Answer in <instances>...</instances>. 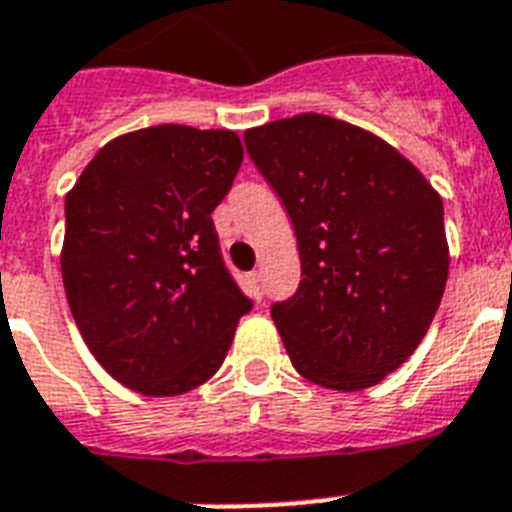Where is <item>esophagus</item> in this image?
<instances>
[{"label": "esophagus", "mask_w": 512, "mask_h": 512, "mask_svg": "<svg viewBox=\"0 0 512 512\" xmlns=\"http://www.w3.org/2000/svg\"><path fill=\"white\" fill-rule=\"evenodd\" d=\"M249 283H252V289H255V296H263V273H260V270H252V273H249Z\"/></svg>", "instance_id": "esophagus-1"}]
</instances>
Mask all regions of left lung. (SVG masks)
Segmentation results:
<instances>
[{
  "label": "left lung",
  "mask_w": 512,
  "mask_h": 512,
  "mask_svg": "<svg viewBox=\"0 0 512 512\" xmlns=\"http://www.w3.org/2000/svg\"><path fill=\"white\" fill-rule=\"evenodd\" d=\"M294 223L302 283L273 304L291 364L322 388L364 390L427 336L448 281L442 197L382 137L296 114L244 132Z\"/></svg>",
  "instance_id": "8db88e82"
}]
</instances>
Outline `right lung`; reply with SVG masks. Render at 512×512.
<instances>
[{"label": "right lung", "instance_id": "add662e5", "mask_svg": "<svg viewBox=\"0 0 512 512\" xmlns=\"http://www.w3.org/2000/svg\"><path fill=\"white\" fill-rule=\"evenodd\" d=\"M242 158L236 132L158 124L103 145L67 192V304L130 390L169 398L208 382L252 309L210 218Z\"/></svg>", "mask_w": 512, "mask_h": 512}]
</instances>
